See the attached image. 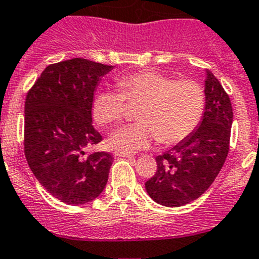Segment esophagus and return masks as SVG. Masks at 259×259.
<instances>
[{"label":"esophagus","instance_id":"34e87169","mask_svg":"<svg viewBox=\"0 0 259 259\" xmlns=\"http://www.w3.org/2000/svg\"><path fill=\"white\" fill-rule=\"evenodd\" d=\"M115 158H133V154L125 151H115Z\"/></svg>","mask_w":259,"mask_h":259}]
</instances>
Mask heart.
<instances>
[{
	"mask_svg": "<svg viewBox=\"0 0 259 259\" xmlns=\"http://www.w3.org/2000/svg\"><path fill=\"white\" fill-rule=\"evenodd\" d=\"M114 90L99 91L94 96L91 113L103 126L119 124L126 115V100L140 104L139 122L117 130L109 143L117 150H140L160 140L171 145L189 138L202 121L205 94L192 79H180L156 70H144L117 80Z\"/></svg>",
	"mask_w": 259,
	"mask_h": 259,
	"instance_id": "b5f03b06",
	"label": "heart"
}]
</instances>
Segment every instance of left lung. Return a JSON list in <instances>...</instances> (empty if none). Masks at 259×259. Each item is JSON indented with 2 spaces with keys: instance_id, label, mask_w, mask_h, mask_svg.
I'll return each instance as SVG.
<instances>
[{
  "instance_id": "1",
  "label": "left lung",
  "mask_w": 259,
  "mask_h": 259,
  "mask_svg": "<svg viewBox=\"0 0 259 259\" xmlns=\"http://www.w3.org/2000/svg\"><path fill=\"white\" fill-rule=\"evenodd\" d=\"M204 94V114L195 132L155 158L156 173L145 183V189L158 204L182 207L198 199L226 161L233 121L231 100L210 71Z\"/></svg>"
}]
</instances>
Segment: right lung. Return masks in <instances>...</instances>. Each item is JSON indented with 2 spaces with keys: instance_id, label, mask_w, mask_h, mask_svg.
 Wrapping results in <instances>:
<instances>
[{
  "instance_id": "obj_1",
  "label": "right lung",
  "mask_w": 259,
  "mask_h": 259,
  "mask_svg": "<svg viewBox=\"0 0 259 259\" xmlns=\"http://www.w3.org/2000/svg\"><path fill=\"white\" fill-rule=\"evenodd\" d=\"M110 65L86 59L51 64L25 101V155L33 176L66 204H85L106 187L113 155L85 153L103 140L94 127V93Z\"/></svg>"
}]
</instances>
